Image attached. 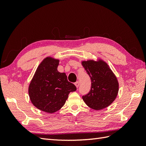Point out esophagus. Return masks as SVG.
I'll return each instance as SVG.
<instances>
[{"instance_id": "esophagus-1", "label": "esophagus", "mask_w": 146, "mask_h": 146, "mask_svg": "<svg viewBox=\"0 0 146 146\" xmlns=\"http://www.w3.org/2000/svg\"><path fill=\"white\" fill-rule=\"evenodd\" d=\"M75 85H76V87L78 88V86H79V82H76V83H75Z\"/></svg>"}]
</instances>
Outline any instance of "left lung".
I'll use <instances>...</instances> for the list:
<instances>
[{
  "label": "left lung",
  "instance_id": "1",
  "mask_svg": "<svg viewBox=\"0 0 146 146\" xmlns=\"http://www.w3.org/2000/svg\"><path fill=\"white\" fill-rule=\"evenodd\" d=\"M82 65L91 78L90 92L82 96L90 108L99 110L107 107L116 99L119 90L117 78L104 61H83Z\"/></svg>",
  "mask_w": 146,
  "mask_h": 146
}]
</instances>
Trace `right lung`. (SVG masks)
Wrapping results in <instances>:
<instances>
[{"label": "right lung", "instance_id": "right-lung-1", "mask_svg": "<svg viewBox=\"0 0 146 146\" xmlns=\"http://www.w3.org/2000/svg\"><path fill=\"white\" fill-rule=\"evenodd\" d=\"M59 60L46 58L39 64L31 82L29 94L37 108L48 113L59 110L64 105L70 92L76 86L68 82L65 73L57 70Z\"/></svg>", "mask_w": 146, "mask_h": 146}]
</instances>
